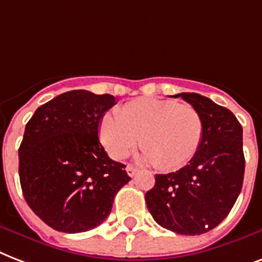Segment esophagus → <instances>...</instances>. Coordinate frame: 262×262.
<instances>
[{
	"instance_id": "34e87169",
	"label": "esophagus",
	"mask_w": 262,
	"mask_h": 262,
	"mask_svg": "<svg viewBox=\"0 0 262 262\" xmlns=\"http://www.w3.org/2000/svg\"><path fill=\"white\" fill-rule=\"evenodd\" d=\"M125 171H127V173H128V176H131V178H134V176L137 175L138 169L135 167H133V165H127V168H125Z\"/></svg>"
}]
</instances>
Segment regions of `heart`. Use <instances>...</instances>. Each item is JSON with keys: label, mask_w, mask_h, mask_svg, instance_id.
<instances>
[{"label": "heart", "mask_w": 262, "mask_h": 262, "mask_svg": "<svg viewBox=\"0 0 262 262\" xmlns=\"http://www.w3.org/2000/svg\"><path fill=\"white\" fill-rule=\"evenodd\" d=\"M99 141L113 160L127 157L141 138L142 159L163 171H176L191 161L202 143L204 120L187 103L142 97L123 105L119 115L105 113Z\"/></svg>", "instance_id": "obj_1"}]
</instances>
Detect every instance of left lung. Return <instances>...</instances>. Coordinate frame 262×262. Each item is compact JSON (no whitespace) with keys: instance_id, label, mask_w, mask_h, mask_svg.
I'll use <instances>...</instances> for the list:
<instances>
[{"instance_id":"8db88e82","label":"left lung","mask_w":262,"mask_h":262,"mask_svg":"<svg viewBox=\"0 0 262 262\" xmlns=\"http://www.w3.org/2000/svg\"><path fill=\"white\" fill-rule=\"evenodd\" d=\"M204 120V138L195 157L179 171L156 175L146 192L156 223L180 235H201L228 216L245 175L242 125L230 109L195 93H180Z\"/></svg>"}]
</instances>
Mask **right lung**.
<instances>
[{
	"mask_svg": "<svg viewBox=\"0 0 262 262\" xmlns=\"http://www.w3.org/2000/svg\"><path fill=\"white\" fill-rule=\"evenodd\" d=\"M111 94L67 91L36 109L19 147V176L32 212L53 230L78 234L108 217L117 191L131 180L98 139Z\"/></svg>",
	"mask_w": 262,
	"mask_h": 262,
	"instance_id": "add662e5",
	"label": "right lung"
}]
</instances>
